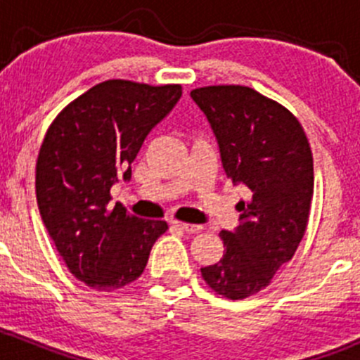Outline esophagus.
Listing matches in <instances>:
<instances>
[{
    "instance_id": "1",
    "label": "esophagus",
    "mask_w": 360,
    "mask_h": 360,
    "mask_svg": "<svg viewBox=\"0 0 360 360\" xmlns=\"http://www.w3.org/2000/svg\"><path fill=\"white\" fill-rule=\"evenodd\" d=\"M174 226L181 228L183 231H186V233H198V231H202L203 228L200 224H191V223H181V221H172Z\"/></svg>"
}]
</instances>
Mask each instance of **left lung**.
Listing matches in <instances>:
<instances>
[{"mask_svg": "<svg viewBox=\"0 0 360 360\" xmlns=\"http://www.w3.org/2000/svg\"><path fill=\"white\" fill-rule=\"evenodd\" d=\"M205 112L226 176L249 188L238 226L223 230L224 252L200 268L205 284L226 300H245L270 285L292 259L310 216L314 158L300 120L277 101L244 85L191 90Z\"/></svg>", "mask_w": 360, "mask_h": 360, "instance_id": "obj_1", "label": "left lung"}]
</instances>
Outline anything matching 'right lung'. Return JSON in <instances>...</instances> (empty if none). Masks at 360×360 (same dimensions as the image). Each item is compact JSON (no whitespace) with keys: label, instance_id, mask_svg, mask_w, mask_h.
<instances>
[{"label":"right lung","instance_id":"obj_1","mask_svg":"<svg viewBox=\"0 0 360 360\" xmlns=\"http://www.w3.org/2000/svg\"><path fill=\"white\" fill-rule=\"evenodd\" d=\"M177 83H97L56 116L36 160V200L49 235L72 275L97 291L141 277L165 221L139 219L111 186L130 179V163L150 130L179 101Z\"/></svg>","mask_w":360,"mask_h":360}]
</instances>
